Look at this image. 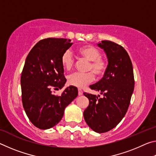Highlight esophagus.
<instances>
[{"label":"esophagus","mask_w":156,"mask_h":156,"mask_svg":"<svg viewBox=\"0 0 156 156\" xmlns=\"http://www.w3.org/2000/svg\"><path fill=\"white\" fill-rule=\"evenodd\" d=\"M83 91L81 90V89H78V96H82L83 95Z\"/></svg>","instance_id":"esophagus-1"}]
</instances>
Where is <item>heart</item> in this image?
Returning a JSON list of instances; mask_svg holds the SVG:
<instances>
[{
    "instance_id": "heart-1",
    "label": "heart",
    "mask_w": 156,
    "mask_h": 156,
    "mask_svg": "<svg viewBox=\"0 0 156 156\" xmlns=\"http://www.w3.org/2000/svg\"><path fill=\"white\" fill-rule=\"evenodd\" d=\"M76 53L83 58L89 60L87 70V73L76 72L69 76L67 81L70 85L78 88H84L92 83L97 78H101L106 73L109 61L107 58L101 56V52L96 47L91 44H84L76 48ZM61 63L65 69L71 70L74 65V59L69 50L63 52L61 56Z\"/></svg>"
}]
</instances>
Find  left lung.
Here are the masks:
<instances>
[{"label":"left lung","mask_w":156,"mask_h":156,"mask_svg":"<svg viewBox=\"0 0 156 156\" xmlns=\"http://www.w3.org/2000/svg\"><path fill=\"white\" fill-rule=\"evenodd\" d=\"M98 45L106 53L109 67L101 80L89 87L103 97L84 92L89 105L83 115L91 129L105 133L115 127L125 115L135 80L131 59L123 47L109 41H102Z\"/></svg>","instance_id":"1"}]
</instances>
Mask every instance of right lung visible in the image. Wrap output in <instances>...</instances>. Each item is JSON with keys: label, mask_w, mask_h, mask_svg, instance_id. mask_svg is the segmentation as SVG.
Segmentation results:
<instances>
[{"label": "right lung", "mask_w": 156, "mask_h": 156, "mask_svg": "<svg viewBox=\"0 0 156 156\" xmlns=\"http://www.w3.org/2000/svg\"><path fill=\"white\" fill-rule=\"evenodd\" d=\"M72 45L70 39L44 38L34 45L25 60L20 78L23 106L37 128L48 129L56 125L65 107L78 96V89L73 86L59 96L54 94L67 80L61 56Z\"/></svg>", "instance_id": "add662e5"}]
</instances>
